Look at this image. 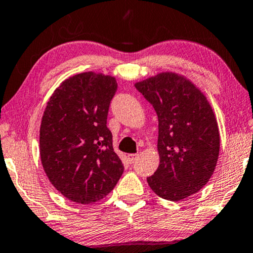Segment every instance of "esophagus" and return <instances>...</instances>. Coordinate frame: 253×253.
<instances>
[{"label":"esophagus","instance_id":"1","mask_svg":"<svg viewBox=\"0 0 253 253\" xmlns=\"http://www.w3.org/2000/svg\"><path fill=\"white\" fill-rule=\"evenodd\" d=\"M139 158L138 154H130L127 155V160L130 161V163H135V162Z\"/></svg>","mask_w":253,"mask_h":253}]
</instances>
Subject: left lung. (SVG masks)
Instances as JSON below:
<instances>
[{"instance_id":"8db88e82","label":"left lung","mask_w":253,"mask_h":253,"mask_svg":"<svg viewBox=\"0 0 253 253\" xmlns=\"http://www.w3.org/2000/svg\"><path fill=\"white\" fill-rule=\"evenodd\" d=\"M136 89L158 117L160 165L148 177L160 197L177 202L209 182L219 155V130L210 103L191 81L161 73L137 82Z\"/></svg>"}]
</instances>
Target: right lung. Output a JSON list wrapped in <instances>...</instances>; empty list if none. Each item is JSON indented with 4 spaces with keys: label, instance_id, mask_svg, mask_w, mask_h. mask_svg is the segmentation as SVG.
<instances>
[{
    "label": "right lung",
    "instance_id": "obj_1",
    "mask_svg": "<svg viewBox=\"0 0 253 253\" xmlns=\"http://www.w3.org/2000/svg\"><path fill=\"white\" fill-rule=\"evenodd\" d=\"M116 90L115 77L88 71L63 81L46 103L41 162L55 189L79 204L104 198L124 171L107 126Z\"/></svg>",
    "mask_w": 253,
    "mask_h": 253
}]
</instances>
